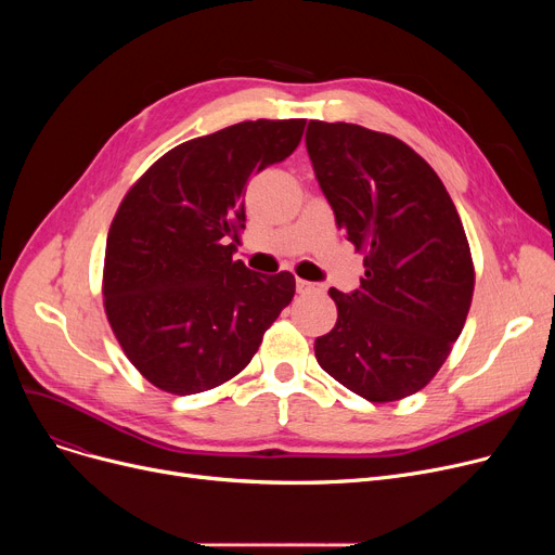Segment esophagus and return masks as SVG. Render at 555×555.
<instances>
[{"label":"esophagus","instance_id":"1","mask_svg":"<svg viewBox=\"0 0 555 555\" xmlns=\"http://www.w3.org/2000/svg\"><path fill=\"white\" fill-rule=\"evenodd\" d=\"M297 293L299 295H324L322 283H310V281H297Z\"/></svg>","mask_w":555,"mask_h":555}]
</instances>
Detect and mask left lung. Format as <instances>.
<instances>
[{"label": "left lung", "instance_id": "8db88e82", "mask_svg": "<svg viewBox=\"0 0 555 555\" xmlns=\"http://www.w3.org/2000/svg\"><path fill=\"white\" fill-rule=\"evenodd\" d=\"M306 149L337 227L364 251L353 293L331 287L337 324L319 366L369 402L421 391L468 317L475 270L439 175L410 145L356 124L310 121Z\"/></svg>", "mask_w": 555, "mask_h": 555}]
</instances>
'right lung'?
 Returning a JSON list of instances; mask_svg holds the SVG:
<instances>
[{
  "instance_id": "add662e5",
  "label": "right lung",
  "mask_w": 555,
  "mask_h": 555,
  "mask_svg": "<svg viewBox=\"0 0 555 555\" xmlns=\"http://www.w3.org/2000/svg\"><path fill=\"white\" fill-rule=\"evenodd\" d=\"M306 119L243 121L157 159L124 197L105 245L109 326L145 380L175 396L241 373L295 276L233 260L251 175L295 153Z\"/></svg>"
}]
</instances>
